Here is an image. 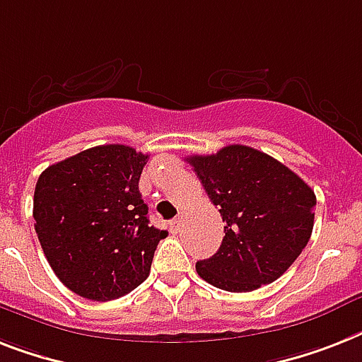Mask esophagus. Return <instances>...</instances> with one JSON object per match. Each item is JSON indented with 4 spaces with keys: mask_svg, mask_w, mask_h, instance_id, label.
<instances>
[{
    "mask_svg": "<svg viewBox=\"0 0 362 362\" xmlns=\"http://www.w3.org/2000/svg\"><path fill=\"white\" fill-rule=\"evenodd\" d=\"M171 230L175 232V234H178V232L182 230V217H178V219H175V221L171 223Z\"/></svg>",
    "mask_w": 362,
    "mask_h": 362,
    "instance_id": "34e87169",
    "label": "esophagus"
}]
</instances>
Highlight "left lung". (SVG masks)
I'll list each match as a JSON object with an SVG mask.
<instances>
[{"label": "left lung", "instance_id": "obj_1", "mask_svg": "<svg viewBox=\"0 0 362 362\" xmlns=\"http://www.w3.org/2000/svg\"><path fill=\"white\" fill-rule=\"evenodd\" d=\"M187 163L225 221L221 247L197 262V273L227 292L277 281L310 240L314 191L281 161L245 145L189 156Z\"/></svg>", "mask_w": 362, "mask_h": 362}]
</instances>
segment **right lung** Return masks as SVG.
Wrapping results in <instances>:
<instances>
[{
  "label": "right lung",
  "instance_id": "add662e5",
  "mask_svg": "<svg viewBox=\"0 0 362 362\" xmlns=\"http://www.w3.org/2000/svg\"><path fill=\"white\" fill-rule=\"evenodd\" d=\"M148 154L100 145L49 165L35 186V230L64 286L85 299L111 301L151 273L167 230L148 225L139 178Z\"/></svg>",
  "mask_w": 362,
  "mask_h": 362
}]
</instances>
